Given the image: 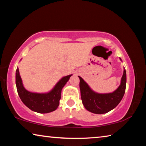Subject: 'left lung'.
Segmentation results:
<instances>
[{
	"label": "left lung",
	"mask_w": 146,
	"mask_h": 146,
	"mask_svg": "<svg viewBox=\"0 0 146 146\" xmlns=\"http://www.w3.org/2000/svg\"><path fill=\"white\" fill-rule=\"evenodd\" d=\"M78 77L80 78L79 86L83 105L89 111L95 114H104L117 107L125 93L126 87V71L125 69L119 87L110 93H95L80 76H78Z\"/></svg>",
	"instance_id": "8db88e82"
}]
</instances>
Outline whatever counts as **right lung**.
<instances>
[{
    "label": "right lung",
    "instance_id": "right-lung-1",
    "mask_svg": "<svg viewBox=\"0 0 146 146\" xmlns=\"http://www.w3.org/2000/svg\"><path fill=\"white\" fill-rule=\"evenodd\" d=\"M71 75H72L62 78L53 90L48 93H32L24 88L20 76L19 68H17L15 76L17 92L23 102L31 110L39 113L52 112L58 108L61 98V91Z\"/></svg>",
    "mask_w": 146,
    "mask_h": 146
}]
</instances>
